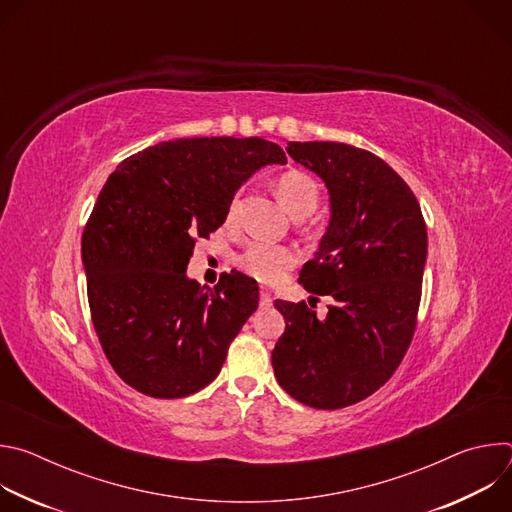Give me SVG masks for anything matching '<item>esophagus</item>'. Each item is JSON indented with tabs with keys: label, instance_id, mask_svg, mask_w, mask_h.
Here are the masks:
<instances>
[{
	"label": "esophagus",
	"instance_id": "1",
	"mask_svg": "<svg viewBox=\"0 0 512 512\" xmlns=\"http://www.w3.org/2000/svg\"><path fill=\"white\" fill-rule=\"evenodd\" d=\"M259 304H261V308H271V304H273V298H271V294H269L267 289H261Z\"/></svg>",
	"mask_w": 512,
	"mask_h": 512
}]
</instances>
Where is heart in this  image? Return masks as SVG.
Returning <instances> with one entry per match:
<instances>
[{
	"label": "heart",
	"mask_w": 512,
	"mask_h": 512,
	"mask_svg": "<svg viewBox=\"0 0 512 512\" xmlns=\"http://www.w3.org/2000/svg\"><path fill=\"white\" fill-rule=\"evenodd\" d=\"M275 192L281 204L285 206V210L296 218H304L312 214L320 198L318 184L308 174L298 170H289L281 174L275 182ZM235 214H237V198L229 206V212H227L229 221H233ZM294 261H296L294 253H291L287 247L263 243V241L251 243L239 259L243 271H247L251 277L263 283L281 281L285 271L294 265Z\"/></svg>",
	"instance_id": "heart-1"
}]
</instances>
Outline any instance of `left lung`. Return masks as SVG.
I'll list each match as a JSON object with an SVG mask.
<instances>
[{
  "label": "left lung",
  "mask_w": 512,
  "mask_h": 512,
  "mask_svg": "<svg viewBox=\"0 0 512 512\" xmlns=\"http://www.w3.org/2000/svg\"><path fill=\"white\" fill-rule=\"evenodd\" d=\"M287 154L322 178L330 223L300 283L330 296L326 318L275 300L285 318L271 364L285 393L316 409L354 405L401 364L421 300L427 231L419 202L381 158L336 141H289Z\"/></svg>",
  "instance_id": "8db88e82"
}]
</instances>
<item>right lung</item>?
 <instances>
[{"mask_svg":"<svg viewBox=\"0 0 512 512\" xmlns=\"http://www.w3.org/2000/svg\"><path fill=\"white\" fill-rule=\"evenodd\" d=\"M285 162L261 137H186L150 145L107 178L81 253L95 332L129 387L178 399L221 373L259 287L239 271L200 287L186 275L194 239L225 223L257 170Z\"/></svg>","mask_w":512,"mask_h":512,"instance_id":"add662e5","label":"right lung"}]
</instances>
